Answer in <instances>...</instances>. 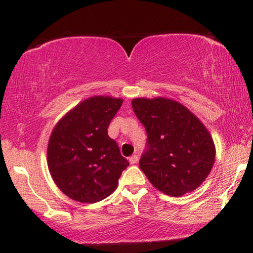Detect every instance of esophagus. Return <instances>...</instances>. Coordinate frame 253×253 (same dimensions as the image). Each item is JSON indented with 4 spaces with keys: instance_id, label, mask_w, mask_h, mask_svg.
<instances>
[{
    "instance_id": "1",
    "label": "esophagus",
    "mask_w": 253,
    "mask_h": 253,
    "mask_svg": "<svg viewBox=\"0 0 253 253\" xmlns=\"http://www.w3.org/2000/svg\"><path fill=\"white\" fill-rule=\"evenodd\" d=\"M137 162H138V156H137V155H132V156L129 157L130 164H136Z\"/></svg>"
}]
</instances>
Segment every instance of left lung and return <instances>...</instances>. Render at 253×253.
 <instances>
[{
  "label": "left lung",
  "mask_w": 253,
  "mask_h": 253,
  "mask_svg": "<svg viewBox=\"0 0 253 253\" xmlns=\"http://www.w3.org/2000/svg\"><path fill=\"white\" fill-rule=\"evenodd\" d=\"M131 106L147 132L139 168L153 186L169 196L198 188L215 158L212 137L200 119L169 98H136Z\"/></svg>",
  "instance_id": "8db88e82"
}]
</instances>
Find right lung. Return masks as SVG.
I'll use <instances>...</instances> for the list:
<instances>
[{"label":"right lung","instance_id":"right-lung-1","mask_svg":"<svg viewBox=\"0 0 253 253\" xmlns=\"http://www.w3.org/2000/svg\"><path fill=\"white\" fill-rule=\"evenodd\" d=\"M122 104L121 98H88L60 119L51 132L48 168L57 186L70 199L96 203L117 188L129 163L107 129Z\"/></svg>","mask_w":253,"mask_h":253}]
</instances>
